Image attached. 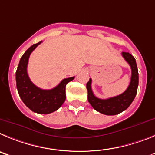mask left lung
Instances as JSON below:
<instances>
[{
  "label": "left lung",
  "instance_id": "8db88e82",
  "mask_svg": "<svg viewBox=\"0 0 155 155\" xmlns=\"http://www.w3.org/2000/svg\"><path fill=\"white\" fill-rule=\"evenodd\" d=\"M122 55L131 68V78L127 89L120 95L111 98L101 100L95 97L91 88L92 79L86 84L88 101L93 109L105 115H116L124 111L131 104L136 97L138 86V70L134 57L129 52H122Z\"/></svg>",
  "mask_w": 155,
  "mask_h": 155
}]
</instances>
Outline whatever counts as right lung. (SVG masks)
Segmentation results:
<instances>
[{
	"mask_svg": "<svg viewBox=\"0 0 155 155\" xmlns=\"http://www.w3.org/2000/svg\"><path fill=\"white\" fill-rule=\"evenodd\" d=\"M42 41L34 44L21 58L16 71V85L18 94L23 103L33 112L48 114L60 108L65 100V86L75 77L67 78L51 90H42L30 80L27 66L31 53Z\"/></svg>",
	"mask_w": 155,
	"mask_h": 155,
	"instance_id": "1",
	"label": "right lung"
}]
</instances>
